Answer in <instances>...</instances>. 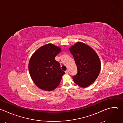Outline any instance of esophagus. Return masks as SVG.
<instances>
[{
  "label": "esophagus",
  "mask_w": 123,
  "mask_h": 123,
  "mask_svg": "<svg viewBox=\"0 0 123 123\" xmlns=\"http://www.w3.org/2000/svg\"><path fill=\"white\" fill-rule=\"evenodd\" d=\"M65 73H66V74H68V69L66 70V71H65Z\"/></svg>",
  "instance_id": "obj_1"
}]
</instances>
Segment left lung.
<instances>
[{
	"instance_id": "left-lung-1",
	"label": "left lung",
	"mask_w": 123,
	"mask_h": 123,
	"mask_svg": "<svg viewBox=\"0 0 123 123\" xmlns=\"http://www.w3.org/2000/svg\"><path fill=\"white\" fill-rule=\"evenodd\" d=\"M69 49L78 69L77 74L73 77L74 82L82 87L89 86L100 72L101 64L98 55L92 47L81 42H77Z\"/></svg>"
}]
</instances>
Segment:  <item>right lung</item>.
<instances>
[{
    "mask_svg": "<svg viewBox=\"0 0 123 123\" xmlns=\"http://www.w3.org/2000/svg\"><path fill=\"white\" fill-rule=\"evenodd\" d=\"M61 50L60 47L49 43L40 47L31 57L29 73L33 82L40 89L52 91L59 85L65 73L55 57Z\"/></svg>",
    "mask_w": 123,
    "mask_h": 123,
    "instance_id": "1",
    "label": "right lung"
}]
</instances>
